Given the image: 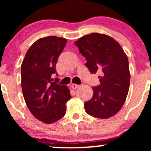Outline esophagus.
I'll list each match as a JSON object with an SVG mask.
<instances>
[{
	"label": "esophagus",
	"mask_w": 151,
	"mask_h": 151,
	"mask_svg": "<svg viewBox=\"0 0 151 151\" xmlns=\"http://www.w3.org/2000/svg\"><path fill=\"white\" fill-rule=\"evenodd\" d=\"M79 85H78V84H72V85H71V87L74 89H77V88L79 87Z\"/></svg>",
	"instance_id": "obj_1"
}]
</instances>
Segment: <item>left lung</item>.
Here are the masks:
<instances>
[{"label":"left lung","mask_w":151,"mask_h":151,"mask_svg":"<svg viewBox=\"0 0 151 151\" xmlns=\"http://www.w3.org/2000/svg\"><path fill=\"white\" fill-rule=\"evenodd\" d=\"M74 44L86 58L90 72L101 74L100 84L92 87V98L84 103L86 112L103 119L113 116L122 108L129 92L127 56L119 42L104 34L86 35Z\"/></svg>","instance_id":"obj_1"}]
</instances>
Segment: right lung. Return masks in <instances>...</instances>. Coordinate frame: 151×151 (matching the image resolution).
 <instances>
[{"mask_svg":"<svg viewBox=\"0 0 151 151\" xmlns=\"http://www.w3.org/2000/svg\"><path fill=\"white\" fill-rule=\"evenodd\" d=\"M67 39L56 36L40 38L27 50L21 65V86L27 108L36 119L52 124L66 113L71 99L66 86L52 81L58 58Z\"/></svg>","mask_w":151,"mask_h":151,"instance_id":"obj_1","label":"right lung"}]
</instances>
